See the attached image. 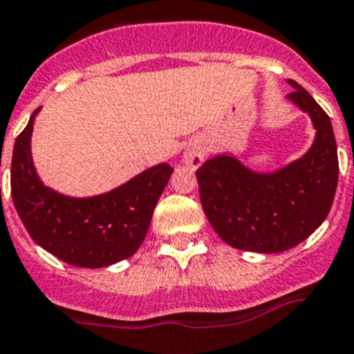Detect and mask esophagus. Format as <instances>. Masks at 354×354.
Listing matches in <instances>:
<instances>
[{"instance_id":"1","label":"esophagus","mask_w":354,"mask_h":354,"mask_svg":"<svg viewBox=\"0 0 354 354\" xmlns=\"http://www.w3.org/2000/svg\"><path fill=\"white\" fill-rule=\"evenodd\" d=\"M203 158H205L203 151L200 147H196V145L186 149V152H184V163L191 168H198L203 163Z\"/></svg>"}]
</instances>
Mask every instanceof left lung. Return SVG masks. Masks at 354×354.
Listing matches in <instances>:
<instances>
[{
	"label": "left lung",
	"mask_w": 354,
	"mask_h": 354,
	"mask_svg": "<svg viewBox=\"0 0 354 354\" xmlns=\"http://www.w3.org/2000/svg\"><path fill=\"white\" fill-rule=\"evenodd\" d=\"M288 98L309 112L316 140L304 158L274 174H254L232 156L196 170L207 219L226 244L242 251L295 248L325 221L339 180V158L328 113L300 84Z\"/></svg>",
	"instance_id": "left-lung-1"
}]
</instances>
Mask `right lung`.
<instances>
[{"mask_svg":"<svg viewBox=\"0 0 354 354\" xmlns=\"http://www.w3.org/2000/svg\"><path fill=\"white\" fill-rule=\"evenodd\" d=\"M38 110L15 140L12 156L10 186L22 225L45 251L75 267L102 268L133 256L174 168L152 167L100 196H63L40 183L31 161L29 140Z\"/></svg>","mask_w":354,"mask_h":354,"instance_id":"1","label":"right lung"}]
</instances>
